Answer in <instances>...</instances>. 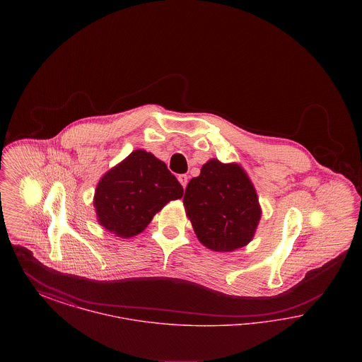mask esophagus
<instances>
[{"instance_id":"1","label":"esophagus","mask_w":362,"mask_h":362,"mask_svg":"<svg viewBox=\"0 0 362 362\" xmlns=\"http://www.w3.org/2000/svg\"><path fill=\"white\" fill-rule=\"evenodd\" d=\"M177 180H179L180 185L183 186V189H186V186H187V183H189V176H187L186 173H182V175L177 176Z\"/></svg>"}]
</instances>
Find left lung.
Returning <instances> with one entry per match:
<instances>
[{"mask_svg":"<svg viewBox=\"0 0 362 362\" xmlns=\"http://www.w3.org/2000/svg\"><path fill=\"white\" fill-rule=\"evenodd\" d=\"M194 232L205 247L230 252L252 240L262 216L258 195L239 164H204L183 198Z\"/></svg>","mask_w":362,"mask_h":362,"instance_id":"left-lung-1","label":"left lung"}]
</instances>
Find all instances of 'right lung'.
I'll return each instance as SVG.
<instances>
[{"mask_svg":"<svg viewBox=\"0 0 362 362\" xmlns=\"http://www.w3.org/2000/svg\"><path fill=\"white\" fill-rule=\"evenodd\" d=\"M182 197L183 187L165 163L138 149L100 179L93 205L99 224L119 238H133L164 205Z\"/></svg>","mask_w":362,"mask_h":362,"instance_id":"right-lung-1","label":"right lung"}]
</instances>
